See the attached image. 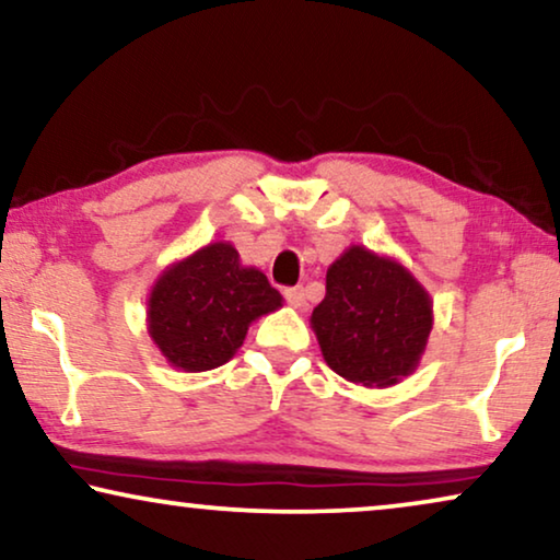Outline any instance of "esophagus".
I'll use <instances>...</instances> for the list:
<instances>
[{
  "mask_svg": "<svg viewBox=\"0 0 560 560\" xmlns=\"http://www.w3.org/2000/svg\"><path fill=\"white\" fill-rule=\"evenodd\" d=\"M285 298H288V303L293 305V308H303V305H305V290L303 288L285 290Z\"/></svg>",
  "mask_w": 560,
  "mask_h": 560,
  "instance_id": "obj_1",
  "label": "esophagus"
}]
</instances>
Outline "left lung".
<instances>
[{"label":"left lung","mask_w":560,"mask_h":560,"mask_svg":"<svg viewBox=\"0 0 560 560\" xmlns=\"http://www.w3.org/2000/svg\"><path fill=\"white\" fill-rule=\"evenodd\" d=\"M311 328L339 377L389 387L418 370L433 301L400 259L351 244L328 265L326 298L313 308Z\"/></svg>","instance_id":"1"}]
</instances>
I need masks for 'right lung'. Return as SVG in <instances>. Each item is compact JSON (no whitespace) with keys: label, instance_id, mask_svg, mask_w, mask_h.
I'll use <instances>...</instances> for the list:
<instances>
[{"label":"right lung","instance_id":"add662e5","mask_svg":"<svg viewBox=\"0 0 560 560\" xmlns=\"http://www.w3.org/2000/svg\"><path fill=\"white\" fill-rule=\"evenodd\" d=\"M282 295L257 267L242 265L232 242H209L175 259L148 293V334L180 372L226 364L257 318L282 308Z\"/></svg>","mask_w":560,"mask_h":560}]
</instances>
